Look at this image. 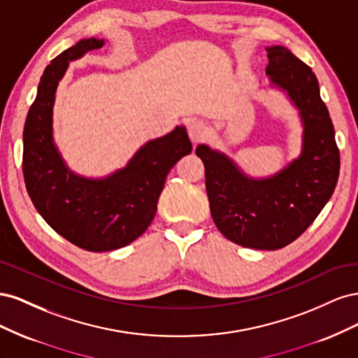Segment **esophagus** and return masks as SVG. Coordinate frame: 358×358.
Returning <instances> with one entry per match:
<instances>
[{"label": "esophagus", "instance_id": "obj_1", "mask_svg": "<svg viewBox=\"0 0 358 358\" xmlns=\"http://www.w3.org/2000/svg\"><path fill=\"white\" fill-rule=\"evenodd\" d=\"M187 128H188V136L194 143H197L206 131L204 124L201 121H197V119H191V121H188Z\"/></svg>", "mask_w": 358, "mask_h": 358}]
</instances>
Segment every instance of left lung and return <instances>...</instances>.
<instances>
[{"label":"left lung","mask_w":358,"mask_h":358,"mask_svg":"<svg viewBox=\"0 0 358 358\" xmlns=\"http://www.w3.org/2000/svg\"><path fill=\"white\" fill-rule=\"evenodd\" d=\"M267 50L272 88L284 91L303 125L301 152L276 175H245L224 152L199 145L212 218L227 239L252 249L284 248L315 221L339 178L334 128L317 76L284 46Z\"/></svg>","instance_id":"obj_1"}]
</instances>
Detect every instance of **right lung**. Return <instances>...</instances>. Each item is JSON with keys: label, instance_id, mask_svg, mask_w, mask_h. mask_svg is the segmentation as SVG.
Segmentation results:
<instances>
[{"label": "right lung", "instance_id": "obj_1", "mask_svg": "<svg viewBox=\"0 0 358 358\" xmlns=\"http://www.w3.org/2000/svg\"><path fill=\"white\" fill-rule=\"evenodd\" d=\"M104 46L103 38H82L52 59L24 127L22 170L32 204L53 230L86 251L124 248L152 222L170 169L192 145L185 127L149 140L124 169L92 179L76 175L53 142V104L70 62Z\"/></svg>", "mask_w": 358, "mask_h": 358}]
</instances>
